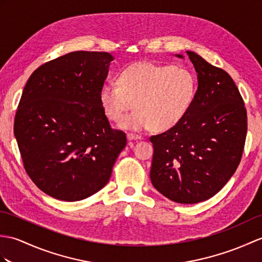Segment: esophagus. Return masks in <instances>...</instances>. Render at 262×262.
Returning a JSON list of instances; mask_svg holds the SVG:
<instances>
[{"mask_svg": "<svg viewBox=\"0 0 262 262\" xmlns=\"http://www.w3.org/2000/svg\"><path fill=\"white\" fill-rule=\"evenodd\" d=\"M141 138L142 136L136 135V134H133V133L127 134V139H128V141H135V139H141Z\"/></svg>", "mask_w": 262, "mask_h": 262, "instance_id": "34e87169", "label": "esophagus"}]
</instances>
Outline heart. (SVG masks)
<instances>
[{"mask_svg": "<svg viewBox=\"0 0 262 262\" xmlns=\"http://www.w3.org/2000/svg\"><path fill=\"white\" fill-rule=\"evenodd\" d=\"M196 93V79L178 67L136 62L119 72L117 86L103 84L99 100L108 119L127 130L166 132L184 118Z\"/></svg>", "mask_w": 262, "mask_h": 262, "instance_id": "b5f03b06", "label": "heart"}]
</instances>
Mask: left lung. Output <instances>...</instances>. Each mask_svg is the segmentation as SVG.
I'll list each match as a JSON object with an SVG mask.
<instances>
[{
  "mask_svg": "<svg viewBox=\"0 0 262 262\" xmlns=\"http://www.w3.org/2000/svg\"><path fill=\"white\" fill-rule=\"evenodd\" d=\"M186 53L196 71L198 90L184 118L149 138L150 181L171 201L194 204L215 195L234 174L248 126L245 102L228 72L195 52Z\"/></svg>",
  "mask_w": 262,
  "mask_h": 262,
  "instance_id": "obj_1",
  "label": "left lung"
}]
</instances>
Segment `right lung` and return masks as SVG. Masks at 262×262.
Returning a JSON list of instances; mask_svg holds the SVG:
<instances>
[{
	"instance_id": "right-lung-1",
	"label": "right lung",
	"mask_w": 262,
	"mask_h": 262,
	"mask_svg": "<svg viewBox=\"0 0 262 262\" xmlns=\"http://www.w3.org/2000/svg\"><path fill=\"white\" fill-rule=\"evenodd\" d=\"M113 60L70 52L40 66L23 89L14 136L30 179L54 199L75 202L101 190L126 146L99 100Z\"/></svg>"
}]
</instances>
